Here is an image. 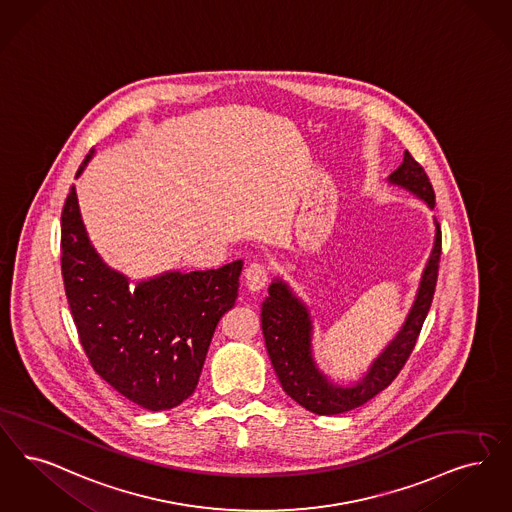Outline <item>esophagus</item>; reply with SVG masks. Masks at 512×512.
Wrapping results in <instances>:
<instances>
[{
    "label": "esophagus",
    "mask_w": 512,
    "mask_h": 512,
    "mask_svg": "<svg viewBox=\"0 0 512 512\" xmlns=\"http://www.w3.org/2000/svg\"><path fill=\"white\" fill-rule=\"evenodd\" d=\"M244 278H246V287L249 291H261L268 282V270L265 265L261 263H253L246 268L244 272Z\"/></svg>",
    "instance_id": "34e87169"
}]
</instances>
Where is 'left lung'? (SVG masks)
Returning a JSON list of instances; mask_svg holds the SVG:
<instances>
[{
    "label": "left lung",
    "mask_w": 512,
    "mask_h": 512,
    "mask_svg": "<svg viewBox=\"0 0 512 512\" xmlns=\"http://www.w3.org/2000/svg\"><path fill=\"white\" fill-rule=\"evenodd\" d=\"M389 183L398 184L413 192L417 198L434 207V190L425 169L406 150L404 162L389 177ZM436 225V238L430 253L429 263L423 272L421 286L415 303L409 310L408 320L385 348L379 358L371 364L366 377L352 385H333L328 377L316 368L312 358L310 337L312 322L308 308L291 293L286 282L274 280L268 287V297L261 307V324L265 335L266 350L276 371L282 389L299 406L318 415H337L350 409L364 406L381 390L387 389L406 366L409 354L413 352L423 322L429 314L434 287L438 280V263L442 255V230Z\"/></svg>",
    "instance_id": "8db88e82"
}]
</instances>
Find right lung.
I'll return each mask as SVG.
<instances>
[{"mask_svg":"<svg viewBox=\"0 0 512 512\" xmlns=\"http://www.w3.org/2000/svg\"><path fill=\"white\" fill-rule=\"evenodd\" d=\"M93 150L85 156L82 175ZM242 261L165 272L131 286L91 246L74 184L61 215L64 291L83 352L104 381L150 411L184 402L198 385L217 324L238 299Z\"/></svg>","mask_w":512,"mask_h":512,"instance_id":"obj_1","label":"right lung"}]
</instances>
